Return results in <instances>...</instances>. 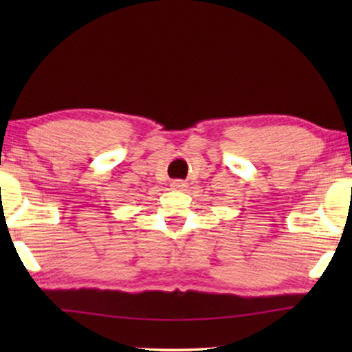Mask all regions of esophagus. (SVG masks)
Masks as SVG:
<instances>
[{"label":"esophagus","mask_w":352,"mask_h":352,"mask_svg":"<svg viewBox=\"0 0 352 352\" xmlns=\"http://www.w3.org/2000/svg\"><path fill=\"white\" fill-rule=\"evenodd\" d=\"M187 184L184 181H173L171 182V189L173 190H186Z\"/></svg>","instance_id":"esophagus-1"}]
</instances>
